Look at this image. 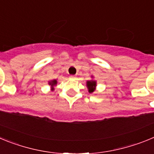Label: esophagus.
Returning <instances> with one entry per match:
<instances>
[{
  "label": "esophagus",
  "mask_w": 154,
  "mask_h": 154,
  "mask_svg": "<svg viewBox=\"0 0 154 154\" xmlns=\"http://www.w3.org/2000/svg\"><path fill=\"white\" fill-rule=\"evenodd\" d=\"M69 78H70V79H75V75H70V76H69Z\"/></svg>",
  "instance_id": "esophagus-1"
}]
</instances>
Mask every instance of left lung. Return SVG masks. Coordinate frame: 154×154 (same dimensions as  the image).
<instances>
[{
    "mask_svg": "<svg viewBox=\"0 0 154 154\" xmlns=\"http://www.w3.org/2000/svg\"><path fill=\"white\" fill-rule=\"evenodd\" d=\"M86 86L88 88L89 93H92L94 91L96 90V81L95 80H90V81H87L86 82Z\"/></svg>",
    "mask_w": 154,
    "mask_h": 154,
    "instance_id": "obj_1",
    "label": "left lung"
}]
</instances>
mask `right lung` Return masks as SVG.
Listing matches in <instances>:
<instances>
[{"mask_svg": "<svg viewBox=\"0 0 154 154\" xmlns=\"http://www.w3.org/2000/svg\"><path fill=\"white\" fill-rule=\"evenodd\" d=\"M48 84H49V85H51V90H53V89H54V88H53V87L57 85V80L56 79L51 80V81L48 82Z\"/></svg>", "mask_w": 154, "mask_h": 154, "instance_id": "right-lung-1", "label": "right lung"}]
</instances>
